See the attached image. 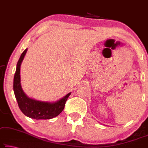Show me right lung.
Returning a JSON list of instances; mask_svg holds the SVG:
<instances>
[{
    "mask_svg": "<svg viewBox=\"0 0 148 148\" xmlns=\"http://www.w3.org/2000/svg\"><path fill=\"white\" fill-rule=\"evenodd\" d=\"M27 49L23 51L16 65V72L14 77L13 89L16 99L21 111L32 119H49L57 116L65 108V103L71 95L68 93L65 97L55 103L42 102L29 98L23 92L21 85L20 69Z\"/></svg>",
    "mask_w": 148,
    "mask_h": 148,
    "instance_id": "right-lung-1",
    "label": "right lung"
}]
</instances>
